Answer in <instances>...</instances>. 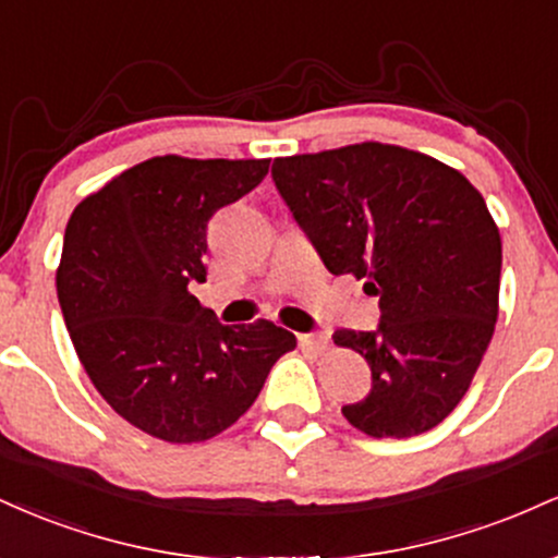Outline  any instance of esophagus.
Instances as JSON below:
<instances>
[{"label":"esophagus","mask_w":558,"mask_h":558,"mask_svg":"<svg viewBox=\"0 0 558 558\" xmlns=\"http://www.w3.org/2000/svg\"><path fill=\"white\" fill-rule=\"evenodd\" d=\"M299 345L304 351H310V354H323L328 349V336H323V332H301Z\"/></svg>","instance_id":"1"}]
</instances>
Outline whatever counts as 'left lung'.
Instances as JSON below:
<instances>
[{
	"label": "left lung",
	"mask_w": 558,
	"mask_h": 558,
	"mask_svg": "<svg viewBox=\"0 0 558 558\" xmlns=\"http://www.w3.org/2000/svg\"><path fill=\"white\" fill-rule=\"evenodd\" d=\"M272 181L325 267L380 299L375 332H332L373 369L343 417L369 438L433 430L496 330L501 235L483 194L438 159L380 141L278 157Z\"/></svg>",
	"instance_id": "8db88e82"
}]
</instances>
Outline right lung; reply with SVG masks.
<instances>
[{"label": "right lung", "mask_w": 558, "mask_h": 558, "mask_svg": "<svg viewBox=\"0 0 558 558\" xmlns=\"http://www.w3.org/2000/svg\"><path fill=\"white\" fill-rule=\"evenodd\" d=\"M270 159L151 157L70 215L57 299L75 354L114 412L168 444H202L257 401L296 336L222 325L189 283L207 280V226L262 183Z\"/></svg>", "instance_id": "right-lung-1"}]
</instances>
